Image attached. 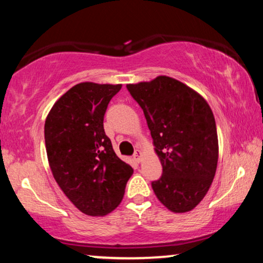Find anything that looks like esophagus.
<instances>
[{"mask_svg":"<svg viewBox=\"0 0 263 263\" xmlns=\"http://www.w3.org/2000/svg\"><path fill=\"white\" fill-rule=\"evenodd\" d=\"M142 157H143V154H142L141 150H136L135 155H134L135 161H137V162L139 163V162H141V161H142Z\"/></svg>","mask_w":263,"mask_h":263,"instance_id":"obj_1","label":"esophagus"}]
</instances>
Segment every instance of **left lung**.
<instances>
[{
  "label": "left lung",
  "instance_id": "obj_1",
  "mask_svg": "<svg viewBox=\"0 0 263 263\" xmlns=\"http://www.w3.org/2000/svg\"><path fill=\"white\" fill-rule=\"evenodd\" d=\"M144 113L162 176L152 183L173 213H186L204 198L219 159L215 119L203 97L179 80L159 76L126 85Z\"/></svg>",
  "mask_w": 263,
  "mask_h": 263
}]
</instances>
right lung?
Segmentation results:
<instances>
[{
	"mask_svg": "<svg viewBox=\"0 0 263 263\" xmlns=\"http://www.w3.org/2000/svg\"><path fill=\"white\" fill-rule=\"evenodd\" d=\"M121 84L79 83L56 101L44 125L51 173L80 212L103 216L120 204L134 173L104 134L103 118Z\"/></svg>",
	"mask_w": 263,
	"mask_h": 263,
	"instance_id": "obj_1",
	"label": "right lung"
}]
</instances>
